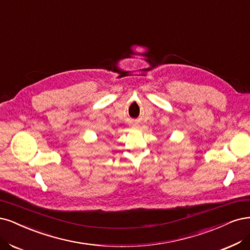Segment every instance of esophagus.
Returning <instances> with one entry per match:
<instances>
[{
  "mask_svg": "<svg viewBox=\"0 0 250 250\" xmlns=\"http://www.w3.org/2000/svg\"><path fill=\"white\" fill-rule=\"evenodd\" d=\"M133 127H137V125H136V124H133Z\"/></svg>",
  "mask_w": 250,
  "mask_h": 250,
  "instance_id": "obj_1",
  "label": "esophagus"
}]
</instances>
